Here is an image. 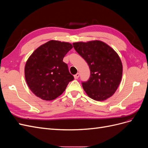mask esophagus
I'll list each match as a JSON object with an SVG mask.
<instances>
[{
	"mask_svg": "<svg viewBox=\"0 0 148 148\" xmlns=\"http://www.w3.org/2000/svg\"><path fill=\"white\" fill-rule=\"evenodd\" d=\"M79 73H78L74 75V78H75V79H78V78H79Z\"/></svg>",
	"mask_w": 148,
	"mask_h": 148,
	"instance_id": "esophagus-1",
	"label": "esophagus"
}]
</instances>
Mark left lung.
Masks as SVG:
<instances>
[{
	"mask_svg": "<svg viewBox=\"0 0 148 148\" xmlns=\"http://www.w3.org/2000/svg\"><path fill=\"white\" fill-rule=\"evenodd\" d=\"M73 46L90 69L89 80L82 83L87 95L97 101L111 97L122 77V63L117 53L106 43L98 40L73 42Z\"/></svg>",
	"mask_w": 148,
	"mask_h": 148,
	"instance_id": "1",
	"label": "left lung"
}]
</instances>
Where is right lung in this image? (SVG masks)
Here are the masks:
<instances>
[{
	"label": "right lung",
	"mask_w": 148,
	"mask_h": 148,
	"mask_svg": "<svg viewBox=\"0 0 148 148\" xmlns=\"http://www.w3.org/2000/svg\"><path fill=\"white\" fill-rule=\"evenodd\" d=\"M73 47L69 42L51 40L39 46L26 62L25 77L30 90L42 100L52 101L64 92L74 77L63 62Z\"/></svg>",
	"instance_id": "add662e5"
}]
</instances>
